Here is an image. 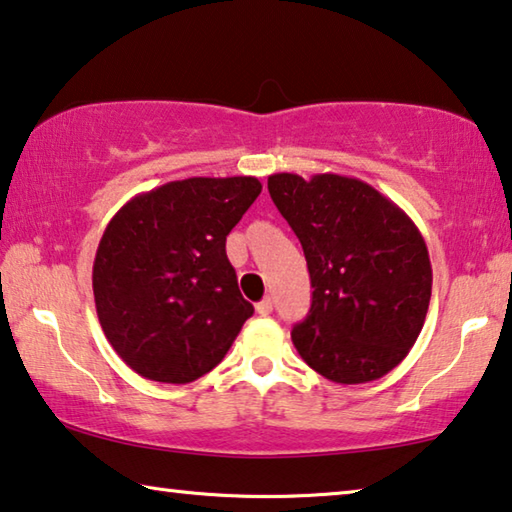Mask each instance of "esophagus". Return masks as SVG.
Here are the masks:
<instances>
[{
	"label": "esophagus",
	"instance_id": "esophagus-1",
	"mask_svg": "<svg viewBox=\"0 0 512 512\" xmlns=\"http://www.w3.org/2000/svg\"><path fill=\"white\" fill-rule=\"evenodd\" d=\"M255 307H257V314L266 316V314L273 312V300H271V298H264V300H259V303H257Z\"/></svg>",
	"mask_w": 512,
	"mask_h": 512
}]
</instances>
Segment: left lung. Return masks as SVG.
Returning a JSON list of instances; mask_svg holds the SVG:
<instances>
[{
  "instance_id": "8db88e82",
  "label": "left lung",
  "mask_w": 512,
  "mask_h": 512,
  "mask_svg": "<svg viewBox=\"0 0 512 512\" xmlns=\"http://www.w3.org/2000/svg\"><path fill=\"white\" fill-rule=\"evenodd\" d=\"M269 193L314 287L310 314L291 330L300 358L339 385L383 378L415 346L431 303L433 269L417 225L358 177L275 173Z\"/></svg>"
}]
</instances>
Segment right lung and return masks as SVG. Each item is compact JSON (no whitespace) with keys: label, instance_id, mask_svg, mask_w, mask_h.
<instances>
[{"label":"right lung","instance_id":"right-lung-1","mask_svg":"<svg viewBox=\"0 0 512 512\" xmlns=\"http://www.w3.org/2000/svg\"><path fill=\"white\" fill-rule=\"evenodd\" d=\"M259 193L257 177H189L139 193L109 221L93 262L95 310L139 376L193 383L253 316L225 239Z\"/></svg>","mask_w":512,"mask_h":512}]
</instances>
